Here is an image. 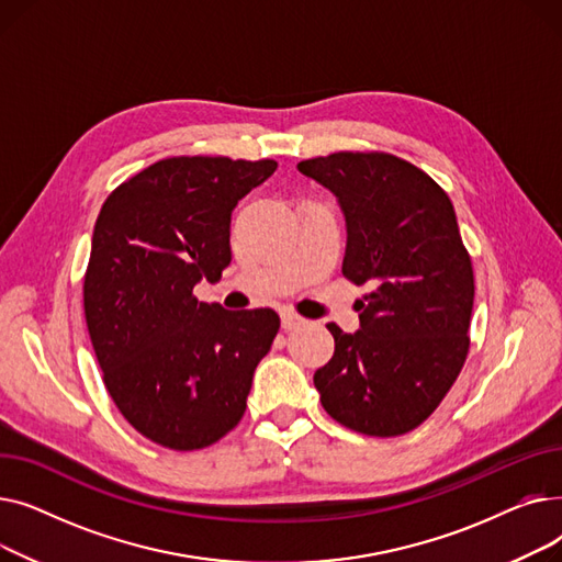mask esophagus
<instances>
[{"mask_svg": "<svg viewBox=\"0 0 562 562\" xmlns=\"http://www.w3.org/2000/svg\"><path fill=\"white\" fill-rule=\"evenodd\" d=\"M280 318H282V328L284 330H293V328L301 326V323H303V318L299 314H293V312H282Z\"/></svg>", "mask_w": 562, "mask_h": 562, "instance_id": "1", "label": "esophagus"}]
</instances>
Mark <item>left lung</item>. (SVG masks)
I'll return each instance as SVG.
<instances>
[{
	"label": "left lung",
	"mask_w": 562,
	"mask_h": 562,
	"mask_svg": "<svg viewBox=\"0 0 562 562\" xmlns=\"http://www.w3.org/2000/svg\"><path fill=\"white\" fill-rule=\"evenodd\" d=\"M299 170L341 206L344 278L371 284L356 305L358 333L328 323L335 356L314 373L321 405L362 435L415 430L469 350L474 271L453 204L424 170L385 153H335Z\"/></svg>",
	"instance_id": "obj_1"
}]
</instances>
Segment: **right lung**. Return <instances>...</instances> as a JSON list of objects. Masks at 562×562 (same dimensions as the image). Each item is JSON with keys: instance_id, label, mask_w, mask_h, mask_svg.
Segmentation results:
<instances>
[{"instance_id": "add662e5", "label": "right lung", "mask_w": 562, "mask_h": 562, "mask_svg": "<svg viewBox=\"0 0 562 562\" xmlns=\"http://www.w3.org/2000/svg\"><path fill=\"white\" fill-rule=\"evenodd\" d=\"M273 159L172 157L117 187L95 221L83 314L121 415L175 451L204 449L241 422L252 373L280 330L273 310L198 303L232 261L234 206Z\"/></svg>"}]
</instances>
